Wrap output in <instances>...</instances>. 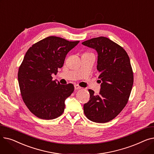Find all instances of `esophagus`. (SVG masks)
I'll use <instances>...</instances> for the list:
<instances>
[{
    "label": "esophagus",
    "instance_id": "esophagus-1",
    "mask_svg": "<svg viewBox=\"0 0 154 154\" xmlns=\"http://www.w3.org/2000/svg\"><path fill=\"white\" fill-rule=\"evenodd\" d=\"M74 87H75V90H79V89H80V88H81V87H80L78 85H75Z\"/></svg>",
    "mask_w": 154,
    "mask_h": 154
}]
</instances>
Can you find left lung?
Returning <instances> with one entry per match:
<instances>
[{
	"label": "left lung",
	"mask_w": 154,
	"mask_h": 154,
	"mask_svg": "<svg viewBox=\"0 0 154 154\" xmlns=\"http://www.w3.org/2000/svg\"><path fill=\"white\" fill-rule=\"evenodd\" d=\"M82 44L98 53L97 69L101 82L98 95L88 89L90 100L84 105V114L92 122H108L120 114L130 97L134 83L130 59L123 47L107 37L93 38Z\"/></svg>",
	"instance_id": "left-lung-1"
}]
</instances>
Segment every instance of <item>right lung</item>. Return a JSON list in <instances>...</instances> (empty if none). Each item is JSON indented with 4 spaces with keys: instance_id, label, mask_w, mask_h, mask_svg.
Wrapping results in <instances>:
<instances>
[{
    "instance_id": "right-lung-1",
    "label": "right lung",
    "mask_w": 154,
    "mask_h": 154,
    "mask_svg": "<svg viewBox=\"0 0 154 154\" xmlns=\"http://www.w3.org/2000/svg\"><path fill=\"white\" fill-rule=\"evenodd\" d=\"M79 42L50 36L32 45L24 56L18 72L20 94L29 110L38 118L52 120L63 114L65 100L74 87L56 82L52 74H57L67 53Z\"/></svg>"
}]
</instances>
